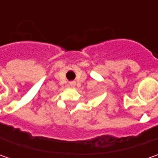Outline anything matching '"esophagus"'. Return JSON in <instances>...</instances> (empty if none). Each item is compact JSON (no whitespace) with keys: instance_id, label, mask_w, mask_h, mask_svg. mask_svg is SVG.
<instances>
[{"instance_id":"esophagus-1","label":"esophagus","mask_w":158,"mask_h":158,"mask_svg":"<svg viewBox=\"0 0 158 158\" xmlns=\"http://www.w3.org/2000/svg\"><path fill=\"white\" fill-rule=\"evenodd\" d=\"M69 85H70V86H71V87H74V86L76 85V82H69Z\"/></svg>"}]
</instances>
